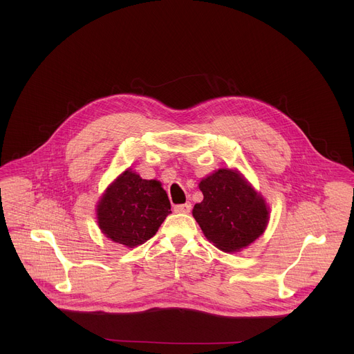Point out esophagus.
Instances as JSON below:
<instances>
[{
    "label": "esophagus",
    "mask_w": 354,
    "mask_h": 354,
    "mask_svg": "<svg viewBox=\"0 0 354 354\" xmlns=\"http://www.w3.org/2000/svg\"><path fill=\"white\" fill-rule=\"evenodd\" d=\"M174 209H175V212H176V213H190V210H192V205H190V203L176 205Z\"/></svg>",
    "instance_id": "obj_1"
}]
</instances>
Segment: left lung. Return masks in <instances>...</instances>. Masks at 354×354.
<instances>
[{
    "mask_svg": "<svg viewBox=\"0 0 354 354\" xmlns=\"http://www.w3.org/2000/svg\"><path fill=\"white\" fill-rule=\"evenodd\" d=\"M203 201L193 217L206 238L224 252H238L263 234L269 220L265 200L235 171L218 169L198 185Z\"/></svg>",
    "mask_w": 354,
    "mask_h": 354,
    "instance_id": "1",
    "label": "left lung"
}]
</instances>
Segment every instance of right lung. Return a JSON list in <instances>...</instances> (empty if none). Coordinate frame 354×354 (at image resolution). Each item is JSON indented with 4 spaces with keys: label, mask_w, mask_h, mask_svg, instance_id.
Returning a JSON list of instances; mask_svg holds the SVG:
<instances>
[{
    "label": "right lung",
    "mask_w": 354,
    "mask_h": 354,
    "mask_svg": "<svg viewBox=\"0 0 354 354\" xmlns=\"http://www.w3.org/2000/svg\"><path fill=\"white\" fill-rule=\"evenodd\" d=\"M169 213L168 194L158 180L126 171L99 200L97 223L108 238L133 248L156 235Z\"/></svg>",
    "instance_id": "add662e5"
}]
</instances>
